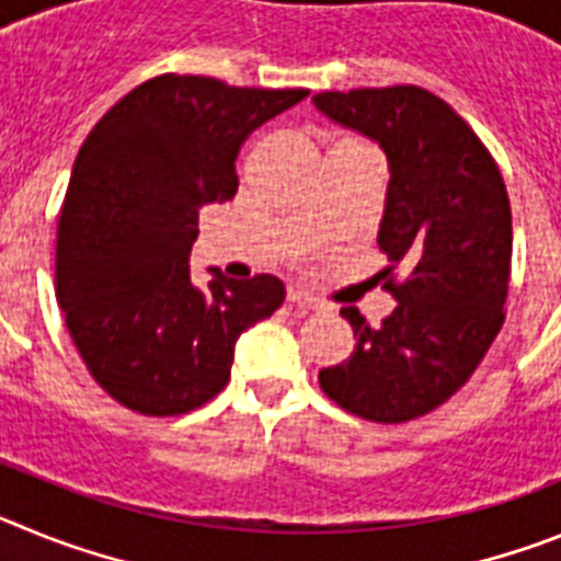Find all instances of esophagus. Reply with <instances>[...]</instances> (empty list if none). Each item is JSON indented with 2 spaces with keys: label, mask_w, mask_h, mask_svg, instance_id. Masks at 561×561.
Segmentation results:
<instances>
[{
  "label": "esophagus",
  "mask_w": 561,
  "mask_h": 561,
  "mask_svg": "<svg viewBox=\"0 0 561 561\" xmlns=\"http://www.w3.org/2000/svg\"><path fill=\"white\" fill-rule=\"evenodd\" d=\"M286 300H289L291 306H300V309H309V311L323 309V304H320V300H314V297L306 295V291H300V289H289Z\"/></svg>",
  "instance_id": "34e87169"
}]
</instances>
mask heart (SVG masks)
Returning a JSON list of instances; mask_svg holds the SVG:
<instances>
[{"label":"heart","instance_id":"obj_1","mask_svg":"<svg viewBox=\"0 0 561 561\" xmlns=\"http://www.w3.org/2000/svg\"><path fill=\"white\" fill-rule=\"evenodd\" d=\"M336 146H362V142H356V140H340V142H336ZM334 146V148H336Z\"/></svg>","mask_w":561,"mask_h":561}]
</instances>
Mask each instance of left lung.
I'll use <instances>...</instances> for the list:
<instances>
[{"label": "left lung", "instance_id": "8db88e82", "mask_svg": "<svg viewBox=\"0 0 561 561\" xmlns=\"http://www.w3.org/2000/svg\"><path fill=\"white\" fill-rule=\"evenodd\" d=\"M314 106L388 153L379 247L385 289L399 300L379 329L340 311L354 354L320 370L342 410L379 424L427 415L463 388L505 320L512 205L500 168L469 123L421 87L320 92ZM404 265L409 277L396 282Z\"/></svg>", "mask_w": 561, "mask_h": 561}]
</instances>
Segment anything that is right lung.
<instances>
[{"mask_svg":"<svg viewBox=\"0 0 561 561\" xmlns=\"http://www.w3.org/2000/svg\"><path fill=\"white\" fill-rule=\"evenodd\" d=\"M309 89L157 76L89 131L58 213L56 297L89 374L123 408L182 415L230 381L236 340L275 314V275L191 284L199 210L238 191L244 140Z\"/></svg>","mask_w":561,"mask_h":561,"instance_id":"obj_1","label":"right lung"}]
</instances>
